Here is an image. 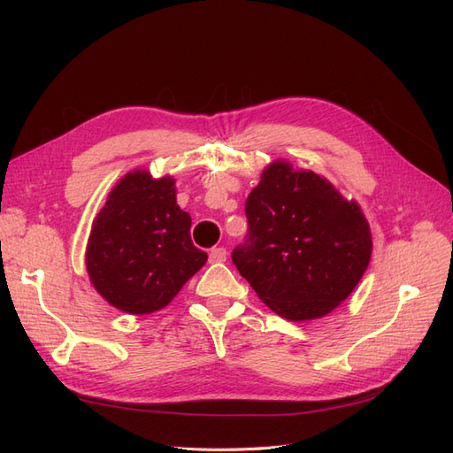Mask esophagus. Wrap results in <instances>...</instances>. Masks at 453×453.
Segmentation results:
<instances>
[{
	"label": "esophagus",
	"instance_id": "1",
	"mask_svg": "<svg viewBox=\"0 0 453 453\" xmlns=\"http://www.w3.org/2000/svg\"><path fill=\"white\" fill-rule=\"evenodd\" d=\"M226 260V250L225 248H213L210 251V263H225Z\"/></svg>",
	"mask_w": 453,
	"mask_h": 453
}]
</instances>
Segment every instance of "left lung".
<instances>
[{
	"mask_svg": "<svg viewBox=\"0 0 453 453\" xmlns=\"http://www.w3.org/2000/svg\"><path fill=\"white\" fill-rule=\"evenodd\" d=\"M245 215L250 230L232 263L285 319L331 313L368 268L372 234L361 205L311 170L273 160L250 193Z\"/></svg>",
	"mask_w": 453,
	"mask_h": 453,
	"instance_id": "left-lung-1",
	"label": "left lung"
}]
</instances>
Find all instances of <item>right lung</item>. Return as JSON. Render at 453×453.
Listing matches in <instances>:
<instances>
[{"label": "right lung", "mask_w": 453, "mask_h": 453, "mask_svg": "<svg viewBox=\"0 0 453 453\" xmlns=\"http://www.w3.org/2000/svg\"><path fill=\"white\" fill-rule=\"evenodd\" d=\"M208 255L190 240V215L175 200V180L147 170L113 187L88 236L85 263L94 289L134 315L166 308Z\"/></svg>", "instance_id": "obj_1"}]
</instances>
